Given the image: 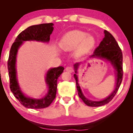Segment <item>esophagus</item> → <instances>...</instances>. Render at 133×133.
I'll return each instance as SVG.
<instances>
[{"instance_id": "1", "label": "esophagus", "mask_w": 133, "mask_h": 133, "mask_svg": "<svg viewBox=\"0 0 133 133\" xmlns=\"http://www.w3.org/2000/svg\"><path fill=\"white\" fill-rule=\"evenodd\" d=\"M65 70L66 71H68L70 72H73V68H72L71 66H67L66 68H65Z\"/></svg>"}]
</instances>
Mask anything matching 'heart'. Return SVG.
<instances>
[{
    "mask_svg": "<svg viewBox=\"0 0 133 133\" xmlns=\"http://www.w3.org/2000/svg\"><path fill=\"white\" fill-rule=\"evenodd\" d=\"M96 45V40L92 36L82 31L74 30L67 32L62 37L60 46L63 50H76L78 55H82L91 50Z\"/></svg>",
    "mask_w": 133,
    "mask_h": 133,
    "instance_id": "obj_1",
    "label": "heart"
}]
</instances>
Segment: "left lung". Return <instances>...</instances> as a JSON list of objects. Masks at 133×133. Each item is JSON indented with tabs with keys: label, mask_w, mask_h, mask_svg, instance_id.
<instances>
[{
	"label": "left lung",
	"mask_w": 133,
	"mask_h": 133,
	"mask_svg": "<svg viewBox=\"0 0 133 133\" xmlns=\"http://www.w3.org/2000/svg\"><path fill=\"white\" fill-rule=\"evenodd\" d=\"M105 37L100 43L99 46L96 48L94 53L90 56V58H99V59L105 60V61L110 62L112 66L115 70L116 75V87L113 91L109 95L108 97L103 100L100 101H94L91 100H89L85 97L82 91L81 87L78 83L77 77V70L79 68L80 63H76L74 65V68L75 70V74H74V79L76 80L77 90L79 97L82 100L85 104L90 107H100L102 105H106L112 99L116 94L117 93L119 90L120 85L122 81L123 77V56L122 52L120 48L116 39L107 30L104 31Z\"/></svg>",
	"instance_id": "1"
}]
</instances>
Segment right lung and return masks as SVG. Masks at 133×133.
<instances>
[{
  "mask_svg": "<svg viewBox=\"0 0 133 133\" xmlns=\"http://www.w3.org/2000/svg\"><path fill=\"white\" fill-rule=\"evenodd\" d=\"M52 23H42L29 26L22 31L12 43L8 61V75L10 77V87L12 94L23 106L28 108L41 109L48 107L55 99L57 91L58 77L63 72L64 68L59 66L50 68L46 72L45 82L48 87V92L41 99L27 97L23 93L20 88L17 78L16 57L18 50L23 42L37 41L48 42L50 35L54 30Z\"/></svg>",
  "mask_w": 133,
  "mask_h": 133,
  "instance_id": "add662e5",
  "label": "right lung"
}]
</instances>
